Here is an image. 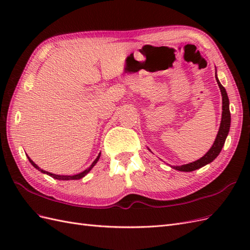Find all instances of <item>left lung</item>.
Wrapping results in <instances>:
<instances>
[{"mask_svg": "<svg viewBox=\"0 0 250 250\" xmlns=\"http://www.w3.org/2000/svg\"><path fill=\"white\" fill-rule=\"evenodd\" d=\"M217 83L219 87H220L221 90V95H222V119H221V124L220 128H219V131L217 134V138L213 144V146L208 150V152L202 156L200 160L193 162L191 164H187L184 166H180V167H173L175 170L178 171H184V172H191L194 170H197L203 166H206L209 163L213 162L215 158L219 155V153L221 152L222 147L225 143L226 137H228L229 131V127H230V111H229V100L228 97V93H226L225 88L222 86L220 81L218 80L216 77Z\"/></svg>", "mask_w": 250, "mask_h": 250, "instance_id": "8db88e82", "label": "left lung"}]
</instances>
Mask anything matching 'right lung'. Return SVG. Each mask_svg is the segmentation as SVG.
<instances>
[{
    "mask_svg": "<svg viewBox=\"0 0 250 250\" xmlns=\"http://www.w3.org/2000/svg\"><path fill=\"white\" fill-rule=\"evenodd\" d=\"M99 157H100V153H99V155L97 156V158L96 160L94 161V163L90 165V167L88 168V169H86V170H84L83 172H81V173H79V174H77V175H73V176H64V175H56V174H52V173H49V172H47V171H43V170H42L39 166L37 165H35L34 163H33V161H31L30 160V157H28V160H29V162L31 163V165L32 166H34V168H36L37 170L39 171H41V172H42V173H46V174H48L49 176H51V177H53V178H55V179H59V180H70V179H80V178H82V177H84L86 174L92 170V168L94 167V166L97 164V162L99 161Z\"/></svg>",
    "mask_w": 250,
    "mask_h": 250,
    "instance_id": "1",
    "label": "right lung"
}]
</instances>
